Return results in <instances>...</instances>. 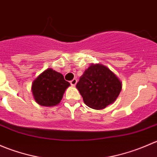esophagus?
Segmentation results:
<instances>
[{"instance_id":"34e87169","label":"esophagus","mask_w":157,"mask_h":157,"mask_svg":"<svg viewBox=\"0 0 157 157\" xmlns=\"http://www.w3.org/2000/svg\"><path fill=\"white\" fill-rule=\"evenodd\" d=\"M70 83H71V84L72 85V86H75L77 83V79H73L72 80H71V81H70Z\"/></svg>"}]
</instances>
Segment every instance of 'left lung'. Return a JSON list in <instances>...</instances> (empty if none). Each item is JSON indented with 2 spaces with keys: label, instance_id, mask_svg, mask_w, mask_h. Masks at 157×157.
<instances>
[{
  "label": "left lung",
  "instance_id": "1",
  "mask_svg": "<svg viewBox=\"0 0 157 157\" xmlns=\"http://www.w3.org/2000/svg\"><path fill=\"white\" fill-rule=\"evenodd\" d=\"M76 87L87 106L103 109L116 100L121 90V82L105 66L91 64L80 77Z\"/></svg>",
  "mask_w": 157,
  "mask_h": 157
}]
</instances>
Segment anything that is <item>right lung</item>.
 <instances>
[{
    "label": "right lung",
    "instance_id": "add662e5",
    "mask_svg": "<svg viewBox=\"0 0 157 157\" xmlns=\"http://www.w3.org/2000/svg\"><path fill=\"white\" fill-rule=\"evenodd\" d=\"M70 85L62 74L48 68L35 79L32 92L38 104L43 106H54L61 102Z\"/></svg>",
    "mask_w": 157,
    "mask_h": 157
}]
</instances>
